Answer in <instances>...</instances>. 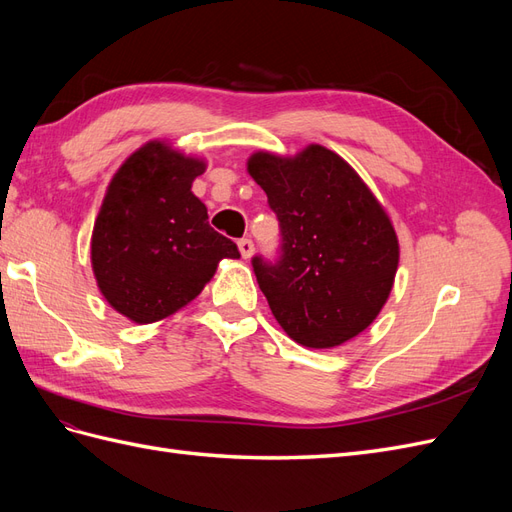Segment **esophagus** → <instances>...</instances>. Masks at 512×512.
<instances>
[{
    "mask_svg": "<svg viewBox=\"0 0 512 512\" xmlns=\"http://www.w3.org/2000/svg\"><path fill=\"white\" fill-rule=\"evenodd\" d=\"M239 252H241V256L247 260V258H252V254H254V243H252V239H239Z\"/></svg>",
    "mask_w": 512,
    "mask_h": 512,
    "instance_id": "esophagus-1",
    "label": "esophagus"
}]
</instances>
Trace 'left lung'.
I'll return each instance as SVG.
<instances>
[{
    "label": "left lung",
    "mask_w": 512,
    "mask_h": 512,
    "mask_svg": "<svg viewBox=\"0 0 512 512\" xmlns=\"http://www.w3.org/2000/svg\"><path fill=\"white\" fill-rule=\"evenodd\" d=\"M247 173L282 230V256L252 260L271 312L294 342L335 348L376 320L393 290L399 241L389 213L335 151H256Z\"/></svg>",
    "instance_id": "1"
}]
</instances>
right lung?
<instances>
[{
	"instance_id": "right-lung-1",
	"label": "right lung",
	"mask_w": 512,
	"mask_h": 512,
	"mask_svg": "<svg viewBox=\"0 0 512 512\" xmlns=\"http://www.w3.org/2000/svg\"><path fill=\"white\" fill-rule=\"evenodd\" d=\"M205 168L170 143L149 141L108 183L91 232V269L108 305L136 324L179 312L222 258H239L192 192Z\"/></svg>"
}]
</instances>
